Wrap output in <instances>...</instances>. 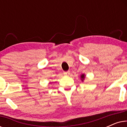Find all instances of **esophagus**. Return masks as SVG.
Returning a JSON list of instances; mask_svg holds the SVG:
<instances>
[{"label": "esophagus", "instance_id": "34e87169", "mask_svg": "<svg viewBox=\"0 0 127 127\" xmlns=\"http://www.w3.org/2000/svg\"><path fill=\"white\" fill-rule=\"evenodd\" d=\"M64 74L66 76H69L70 74V71H67V72H64Z\"/></svg>", "mask_w": 127, "mask_h": 127}]
</instances>
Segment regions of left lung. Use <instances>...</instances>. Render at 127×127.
<instances>
[{
	"label": "left lung",
	"mask_w": 127,
	"mask_h": 127,
	"mask_svg": "<svg viewBox=\"0 0 127 127\" xmlns=\"http://www.w3.org/2000/svg\"><path fill=\"white\" fill-rule=\"evenodd\" d=\"M85 78H86V75H85V74H81V76H80V79H81V80L83 81H83H84Z\"/></svg>",
	"instance_id": "1"
}]
</instances>
